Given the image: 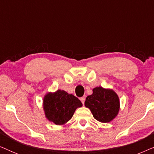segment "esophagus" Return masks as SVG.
<instances>
[{
  "instance_id": "obj_1",
  "label": "esophagus",
  "mask_w": 154,
  "mask_h": 154,
  "mask_svg": "<svg viewBox=\"0 0 154 154\" xmlns=\"http://www.w3.org/2000/svg\"><path fill=\"white\" fill-rule=\"evenodd\" d=\"M80 100H81V102L83 103V104H84V103H85V97H82L80 98Z\"/></svg>"
}]
</instances>
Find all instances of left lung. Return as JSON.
<instances>
[{
	"label": "left lung",
	"instance_id": "8db88e82",
	"mask_svg": "<svg viewBox=\"0 0 154 154\" xmlns=\"http://www.w3.org/2000/svg\"><path fill=\"white\" fill-rule=\"evenodd\" d=\"M85 106L90 109L97 121L109 123L119 113V97L113 90L96 87L92 90L91 95L86 97Z\"/></svg>",
	"mask_w": 154,
	"mask_h": 154
}]
</instances>
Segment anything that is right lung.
Instances as JSON below:
<instances>
[{
  "instance_id": "add662e5",
  "label": "right lung",
  "mask_w": 154,
  "mask_h": 154,
  "mask_svg": "<svg viewBox=\"0 0 154 154\" xmlns=\"http://www.w3.org/2000/svg\"><path fill=\"white\" fill-rule=\"evenodd\" d=\"M83 106L76 97L58 90L48 92L43 98V110L45 117L55 125L67 123L74 113L75 109Z\"/></svg>"
}]
</instances>
